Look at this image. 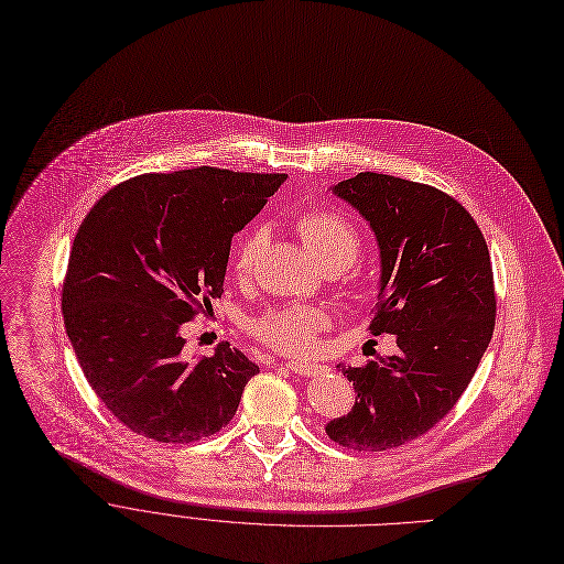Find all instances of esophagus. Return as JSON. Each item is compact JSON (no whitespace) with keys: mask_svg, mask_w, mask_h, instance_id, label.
Returning a JSON list of instances; mask_svg holds the SVG:
<instances>
[{"mask_svg":"<svg viewBox=\"0 0 564 564\" xmlns=\"http://www.w3.org/2000/svg\"><path fill=\"white\" fill-rule=\"evenodd\" d=\"M285 366H288V370H292L294 375H302V377H313V375L322 372V366L308 364V361H288Z\"/></svg>","mask_w":564,"mask_h":564,"instance_id":"obj_1","label":"esophagus"}]
</instances>
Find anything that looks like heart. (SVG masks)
<instances>
[{"instance_id":"b5f03b06","label":"heart","mask_w":564,"mask_h":564,"mask_svg":"<svg viewBox=\"0 0 564 564\" xmlns=\"http://www.w3.org/2000/svg\"><path fill=\"white\" fill-rule=\"evenodd\" d=\"M297 232L324 270H343L359 253L361 237L349 219L332 210H308L294 219ZM260 228H249L235 245L230 267L237 276L251 270L260 247ZM327 315L313 306H285L262 313L251 322V334L283 351L302 354L315 345Z\"/></svg>"}]
</instances>
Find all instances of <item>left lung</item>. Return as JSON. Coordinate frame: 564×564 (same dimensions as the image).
I'll return each mask as SVG.
<instances>
[{
  "label": "left lung",
  "mask_w": 564,
  "mask_h": 564,
  "mask_svg": "<svg viewBox=\"0 0 564 564\" xmlns=\"http://www.w3.org/2000/svg\"><path fill=\"white\" fill-rule=\"evenodd\" d=\"M332 192L377 237L381 276L368 332L393 334L398 354L343 366L357 400L327 434L381 453L430 432L476 375L496 322L491 260L466 207L436 187L366 171Z\"/></svg>",
  "instance_id": "8db88e82"
}]
</instances>
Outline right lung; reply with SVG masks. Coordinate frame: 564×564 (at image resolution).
I'll use <instances>...</instances> for the list:
<instances>
[{"mask_svg":"<svg viewBox=\"0 0 564 564\" xmlns=\"http://www.w3.org/2000/svg\"><path fill=\"white\" fill-rule=\"evenodd\" d=\"M285 177L215 166L143 173L84 217L64 324L86 381L128 430L192 443L235 416L258 366L228 343L187 361L185 324L221 297L232 235Z\"/></svg>","mask_w":564,"mask_h":564,"instance_id":"1","label":"right lung"}]
</instances>
